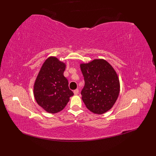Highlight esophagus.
<instances>
[{"label":"esophagus","mask_w":156,"mask_h":156,"mask_svg":"<svg viewBox=\"0 0 156 156\" xmlns=\"http://www.w3.org/2000/svg\"><path fill=\"white\" fill-rule=\"evenodd\" d=\"M73 93H74L75 95H77V94H79V90H78V89L75 90L73 91Z\"/></svg>","instance_id":"1"}]
</instances>
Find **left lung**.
Listing matches in <instances>:
<instances>
[{
  "label": "left lung",
  "mask_w": 156,
  "mask_h": 156,
  "mask_svg": "<svg viewBox=\"0 0 156 156\" xmlns=\"http://www.w3.org/2000/svg\"><path fill=\"white\" fill-rule=\"evenodd\" d=\"M80 67L84 79L82 100L87 108L98 115L109 111L120 93V81L115 69L101 58L82 63Z\"/></svg>",
  "instance_id": "1"
}]
</instances>
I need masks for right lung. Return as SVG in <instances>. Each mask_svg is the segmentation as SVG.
I'll use <instances>...</instances> for the list:
<instances>
[{"label":"right lung","instance_id":"right-lung-1","mask_svg":"<svg viewBox=\"0 0 156 156\" xmlns=\"http://www.w3.org/2000/svg\"><path fill=\"white\" fill-rule=\"evenodd\" d=\"M66 64L50 56L41 66L34 84V96L41 107L49 113H57L66 106L73 96L64 76Z\"/></svg>","mask_w":156,"mask_h":156}]
</instances>
